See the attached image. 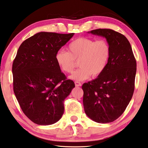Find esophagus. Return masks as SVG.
Listing matches in <instances>:
<instances>
[{
    "mask_svg": "<svg viewBox=\"0 0 148 148\" xmlns=\"http://www.w3.org/2000/svg\"><path fill=\"white\" fill-rule=\"evenodd\" d=\"M75 86H77V87H79V86H82V84L78 82V81H75Z\"/></svg>",
    "mask_w": 148,
    "mask_h": 148,
    "instance_id": "esophagus-1",
    "label": "esophagus"
}]
</instances>
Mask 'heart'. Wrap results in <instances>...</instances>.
<instances>
[{"label": "heart", "instance_id": "b5f03b06", "mask_svg": "<svg viewBox=\"0 0 148 148\" xmlns=\"http://www.w3.org/2000/svg\"><path fill=\"white\" fill-rule=\"evenodd\" d=\"M110 48L107 41L95 40L80 37L68 45V52L60 49L56 53L55 60L61 70L70 73L79 61L80 68L70 76L75 80H84L101 75L108 65Z\"/></svg>", "mask_w": 148, "mask_h": 148}]
</instances>
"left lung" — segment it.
Masks as SVG:
<instances>
[{
  "mask_svg": "<svg viewBox=\"0 0 148 148\" xmlns=\"http://www.w3.org/2000/svg\"><path fill=\"white\" fill-rule=\"evenodd\" d=\"M88 33L106 38L110 55L104 72L82 86L84 111L95 122L110 123L124 113L132 98L136 60L130 42L121 33L110 29Z\"/></svg>",
  "mask_w": 148,
  "mask_h": 148,
  "instance_id": "obj_1",
  "label": "left lung"
}]
</instances>
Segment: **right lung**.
<instances>
[{
	"label": "right lung",
	"mask_w": 148,
	"mask_h": 148,
	"mask_svg": "<svg viewBox=\"0 0 148 148\" xmlns=\"http://www.w3.org/2000/svg\"><path fill=\"white\" fill-rule=\"evenodd\" d=\"M74 33H36L21 44L13 60V91L22 111L34 123L51 125L59 121L64 101L75 88L55 60L56 53Z\"/></svg>",
	"instance_id": "add662e5"
}]
</instances>
